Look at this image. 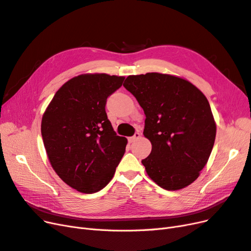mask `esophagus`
<instances>
[{
    "label": "esophagus",
    "mask_w": 251,
    "mask_h": 251,
    "mask_svg": "<svg viewBox=\"0 0 251 251\" xmlns=\"http://www.w3.org/2000/svg\"><path fill=\"white\" fill-rule=\"evenodd\" d=\"M140 137H141V134L140 133H135L133 137H130V138H128V140H130V142H134V141H136L137 139H139Z\"/></svg>",
    "instance_id": "34e87169"
}]
</instances>
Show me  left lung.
I'll list each match as a JSON object with an SVG mask.
<instances>
[{"label":"left lung","instance_id":"1","mask_svg":"<svg viewBox=\"0 0 251 251\" xmlns=\"http://www.w3.org/2000/svg\"><path fill=\"white\" fill-rule=\"evenodd\" d=\"M124 87L147 117L143 135L151 151L141 163L149 177L168 191L192 184L206 165L216 139L207 98L187 79L158 72L130 75Z\"/></svg>","mask_w":251,"mask_h":251}]
</instances>
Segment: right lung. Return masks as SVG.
Listing matches in <instances>:
<instances>
[{"label":"right lung","mask_w":251,"mask_h":251,"mask_svg":"<svg viewBox=\"0 0 251 251\" xmlns=\"http://www.w3.org/2000/svg\"><path fill=\"white\" fill-rule=\"evenodd\" d=\"M124 79L105 73L77 75L58 89L43 114L41 131L49 162L77 192H100L125 154L127 139L116 135L104 109Z\"/></svg>","instance_id":"add662e5"}]
</instances>
